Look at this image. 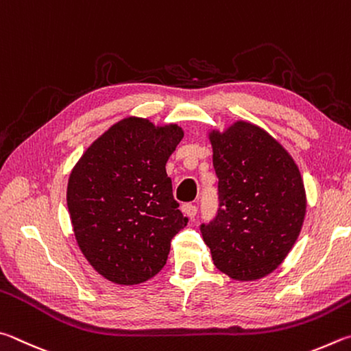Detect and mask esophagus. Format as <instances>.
Segmentation results:
<instances>
[{"label":"esophagus","mask_w":351,"mask_h":351,"mask_svg":"<svg viewBox=\"0 0 351 351\" xmlns=\"http://www.w3.org/2000/svg\"><path fill=\"white\" fill-rule=\"evenodd\" d=\"M182 211L185 213V216H188L189 219H193L195 214H197V206L193 204H185L182 206Z\"/></svg>","instance_id":"obj_1"}]
</instances>
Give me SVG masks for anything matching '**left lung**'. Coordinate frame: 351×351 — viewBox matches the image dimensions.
Here are the masks:
<instances>
[{
    "label": "left lung",
    "mask_w": 351,
    "mask_h": 351,
    "mask_svg": "<svg viewBox=\"0 0 351 351\" xmlns=\"http://www.w3.org/2000/svg\"><path fill=\"white\" fill-rule=\"evenodd\" d=\"M219 211L200 231L213 262L234 280L265 278L302 228L306 197L298 165L278 140L248 121L213 129Z\"/></svg>",
    "instance_id": "left-lung-1"
}]
</instances>
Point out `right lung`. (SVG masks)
<instances>
[{
    "label": "right lung",
    "instance_id": "obj_1",
    "mask_svg": "<svg viewBox=\"0 0 351 351\" xmlns=\"http://www.w3.org/2000/svg\"><path fill=\"white\" fill-rule=\"evenodd\" d=\"M183 138L174 125L128 117L84 151L67 182V208L83 256L104 279L137 285L165 267L188 225L166 162Z\"/></svg>",
    "mask_w": 351,
    "mask_h": 351
}]
</instances>
